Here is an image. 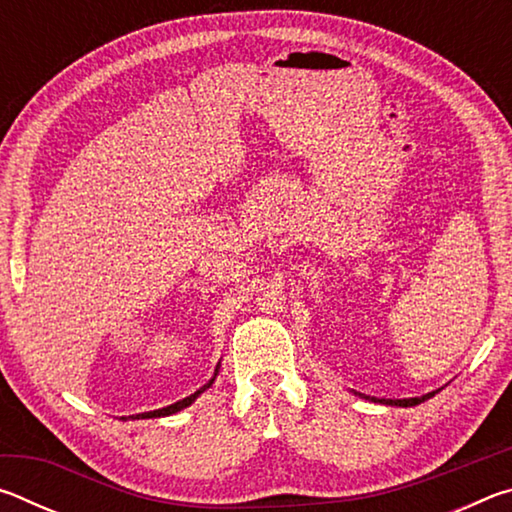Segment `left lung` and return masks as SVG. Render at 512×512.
Instances as JSON below:
<instances>
[{
	"instance_id": "left-lung-1",
	"label": "left lung",
	"mask_w": 512,
	"mask_h": 512,
	"mask_svg": "<svg viewBox=\"0 0 512 512\" xmlns=\"http://www.w3.org/2000/svg\"><path fill=\"white\" fill-rule=\"evenodd\" d=\"M436 393H438V391L427 393V395H422V397H409V400H377V397H370V395H361V393H357V395L363 397V400L379 402V404H388V406H415V404H420V402H427L429 397H433Z\"/></svg>"
}]
</instances>
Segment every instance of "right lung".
Returning <instances> with one entry per match:
<instances>
[{
  "instance_id": "right-lung-1",
  "label": "right lung",
  "mask_w": 512,
  "mask_h": 512,
  "mask_svg": "<svg viewBox=\"0 0 512 512\" xmlns=\"http://www.w3.org/2000/svg\"><path fill=\"white\" fill-rule=\"evenodd\" d=\"M219 368H221V363H216V370H214V375H212V379L207 381L205 386H201L198 388L196 393H192L189 397H185V400H180V402H176V404H169V406H164V409H155V411H149V413H137V415H128V418L131 420H149V418H164V415H173V413H178V411H183V409H187V406H192L198 397H201L207 388H210L212 384H214V379H216V375H219ZM121 420H126V418H121Z\"/></svg>"
}]
</instances>
